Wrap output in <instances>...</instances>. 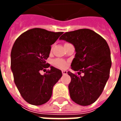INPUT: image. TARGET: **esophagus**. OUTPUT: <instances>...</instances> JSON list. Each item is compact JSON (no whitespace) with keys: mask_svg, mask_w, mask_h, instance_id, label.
Wrapping results in <instances>:
<instances>
[{"mask_svg":"<svg viewBox=\"0 0 121 121\" xmlns=\"http://www.w3.org/2000/svg\"><path fill=\"white\" fill-rule=\"evenodd\" d=\"M61 72H62V74H63V75H64V74H67V71H62Z\"/></svg>","mask_w":121,"mask_h":121,"instance_id":"obj_1","label":"esophagus"}]
</instances>
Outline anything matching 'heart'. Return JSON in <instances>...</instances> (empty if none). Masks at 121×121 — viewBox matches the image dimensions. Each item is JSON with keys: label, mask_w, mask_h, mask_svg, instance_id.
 Here are the masks:
<instances>
[{"label": "heart", "mask_w": 121, "mask_h": 121, "mask_svg": "<svg viewBox=\"0 0 121 121\" xmlns=\"http://www.w3.org/2000/svg\"><path fill=\"white\" fill-rule=\"evenodd\" d=\"M54 63L56 67H58L59 68L61 69H64L65 68L67 64L66 63L65 61L60 60V59H56L54 61Z\"/></svg>", "instance_id": "1"}]
</instances>
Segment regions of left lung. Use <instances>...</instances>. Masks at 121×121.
I'll return each instance as SVG.
<instances>
[{
	"instance_id": "1",
	"label": "left lung",
	"mask_w": 121,
	"mask_h": 121,
	"mask_svg": "<svg viewBox=\"0 0 121 121\" xmlns=\"http://www.w3.org/2000/svg\"><path fill=\"white\" fill-rule=\"evenodd\" d=\"M60 39L73 44L76 51L71 66L78 74L67 72L71 78L69 85L71 99L81 106L93 104L102 94L109 77L112 60L106 41L86 28L66 32Z\"/></svg>"
}]
</instances>
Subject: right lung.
Here are the masks:
<instances>
[{
	"mask_svg": "<svg viewBox=\"0 0 121 121\" xmlns=\"http://www.w3.org/2000/svg\"><path fill=\"white\" fill-rule=\"evenodd\" d=\"M62 32L32 28L20 35L11 52V69L14 82L22 97L32 105L39 106L49 100L52 89L60 80L61 71L46 63L51 45ZM50 67L44 75L40 70Z\"/></svg>",
	"mask_w": 121,
	"mask_h": 121,
	"instance_id": "add662e5",
	"label": "right lung"
}]
</instances>
